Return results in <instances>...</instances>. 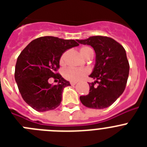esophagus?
<instances>
[{
  "instance_id": "1",
  "label": "esophagus",
  "mask_w": 147,
  "mask_h": 147,
  "mask_svg": "<svg viewBox=\"0 0 147 147\" xmlns=\"http://www.w3.org/2000/svg\"><path fill=\"white\" fill-rule=\"evenodd\" d=\"M70 84H71V85H72V86H74V85H76V82H70Z\"/></svg>"
}]
</instances>
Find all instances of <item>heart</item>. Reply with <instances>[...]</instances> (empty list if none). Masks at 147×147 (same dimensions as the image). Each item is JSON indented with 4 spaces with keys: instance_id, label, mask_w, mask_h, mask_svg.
<instances>
[{
    "instance_id": "1",
    "label": "heart",
    "mask_w": 147,
    "mask_h": 147,
    "mask_svg": "<svg viewBox=\"0 0 147 147\" xmlns=\"http://www.w3.org/2000/svg\"><path fill=\"white\" fill-rule=\"evenodd\" d=\"M80 53L85 58H87L89 55L93 54V51L91 48L88 46H84L80 49ZM69 54V51L66 50L62 53L59 59L60 64L63 65L65 63L67 56ZM89 74V70L87 68H74V67H67L63 71V76L65 80L70 82H78L84 76Z\"/></svg>"
}]
</instances>
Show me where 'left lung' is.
<instances>
[{
	"mask_svg": "<svg viewBox=\"0 0 147 147\" xmlns=\"http://www.w3.org/2000/svg\"><path fill=\"white\" fill-rule=\"evenodd\" d=\"M77 41L91 45L96 52V65L90 75L96 81L88 83L89 93L80 96V101L89 108L108 107L123 93L127 85L129 65L125 49L117 41L106 36H92Z\"/></svg>",
	"mask_w": 147,
	"mask_h": 147,
	"instance_id": "8db88e82",
	"label": "left lung"
}]
</instances>
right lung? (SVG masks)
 Wrapping results in <instances>:
<instances>
[{
  "mask_svg": "<svg viewBox=\"0 0 147 147\" xmlns=\"http://www.w3.org/2000/svg\"><path fill=\"white\" fill-rule=\"evenodd\" d=\"M79 45L74 40L45 36L32 40L18 56L15 81L22 98L35 110L45 112L60 105L63 88L71 85L57 72L59 59L65 51ZM51 77L57 85L49 84Z\"/></svg>",
  "mask_w": 147,
  "mask_h": 147,
  "instance_id": "add662e5",
  "label": "right lung"
}]
</instances>
